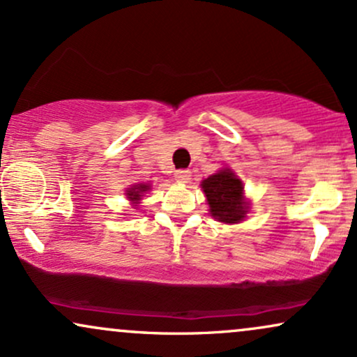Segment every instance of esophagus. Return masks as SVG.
Masks as SVG:
<instances>
[{
	"instance_id": "esophagus-1",
	"label": "esophagus",
	"mask_w": 357,
	"mask_h": 357,
	"mask_svg": "<svg viewBox=\"0 0 357 357\" xmlns=\"http://www.w3.org/2000/svg\"><path fill=\"white\" fill-rule=\"evenodd\" d=\"M175 180H177L178 183H188V180L192 178V172L187 170V169H182V170H177L175 172Z\"/></svg>"
}]
</instances>
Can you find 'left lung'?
Returning a JSON list of instances; mask_svg holds the SVG:
<instances>
[{
    "label": "left lung",
    "mask_w": 357,
    "mask_h": 357,
    "mask_svg": "<svg viewBox=\"0 0 357 357\" xmlns=\"http://www.w3.org/2000/svg\"><path fill=\"white\" fill-rule=\"evenodd\" d=\"M202 190L207 197L213 219L224 224H238L245 219L249 202L244 197L242 180L230 169H222L202 180Z\"/></svg>",
    "instance_id": "left-lung-1"
}]
</instances>
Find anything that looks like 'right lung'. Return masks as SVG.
Here are the masks:
<instances>
[{
  "label": "right lung",
  "mask_w": 357,
  "mask_h": 357,
  "mask_svg": "<svg viewBox=\"0 0 357 357\" xmlns=\"http://www.w3.org/2000/svg\"><path fill=\"white\" fill-rule=\"evenodd\" d=\"M146 190H150V185L149 183H135V185H132L127 190V199L130 200V202L137 204L138 200L144 197V194Z\"/></svg>",
  "instance_id": "obj_1"
}]
</instances>
